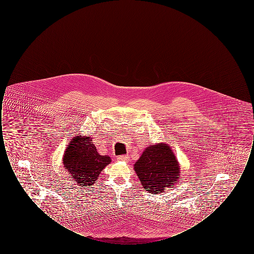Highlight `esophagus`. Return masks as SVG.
Returning <instances> with one entry per match:
<instances>
[{
	"label": "esophagus",
	"instance_id": "1",
	"mask_svg": "<svg viewBox=\"0 0 254 254\" xmlns=\"http://www.w3.org/2000/svg\"><path fill=\"white\" fill-rule=\"evenodd\" d=\"M117 159H118L119 161H125V162H126V161L128 160V156H127V155H126V156H125V155H122V156H119Z\"/></svg>",
	"mask_w": 254,
	"mask_h": 254
}]
</instances>
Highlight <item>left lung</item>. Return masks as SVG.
I'll use <instances>...</instances> for the list:
<instances>
[{
	"mask_svg": "<svg viewBox=\"0 0 254 254\" xmlns=\"http://www.w3.org/2000/svg\"><path fill=\"white\" fill-rule=\"evenodd\" d=\"M134 170L147 192L158 194L180 180V165L166 143L150 145L134 164Z\"/></svg>",
	"mask_w": 254,
	"mask_h": 254,
	"instance_id": "8db88e82",
	"label": "left lung"
}]
</instances>
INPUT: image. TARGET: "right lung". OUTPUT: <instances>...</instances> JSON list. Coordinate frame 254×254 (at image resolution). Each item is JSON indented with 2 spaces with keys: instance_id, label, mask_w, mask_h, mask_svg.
Here are the masks:
<instances>
[{
  "instance_id": "add662e5",
  "label": "right lung",
  "mask_w": 254,
  "mask_h": 254,
  "mask_svg": "<svg viewBox=\"0 0 254 254\" xmlns=\"http://www.w3.org/2000/svg\"><path fill=\"white\" fill-rule=\"evenodd\" d=\"M111 159L100 155L90 136L77 135L66 145L63 155L64 168L67 170L74 183L81 187L92 186Z\"/></svg>"
}]
</instances>
